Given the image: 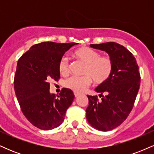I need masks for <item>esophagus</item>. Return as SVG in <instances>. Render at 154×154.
<instances>
[{
	"label": "esophagus",
	"instance_id": "34e87169",
	"mask_svg": "<svg viewBox=\"0 0 154 154\" xmlns=\"http://www.w3.org/2000/svg\"><path fill=\"white\" fill-rule=\"evenodd\" d=\"M74 94H75V97H77V96H79V95H80V93H77V92H74Z\"/></svg>",
	"mask_w": 154,
	"mask_h": 154
}]
</instances>
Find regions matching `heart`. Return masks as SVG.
Here are the masks:
<instances>
[{"label": "heart", "mask_w": 154, "mask_h": 154, "mask_svg": "<svg viewBox=\"0 0 154 154\" xmlns=\"http://www.w3.org/2000/svg\"><path fill=\"white\" fill-rule=\"evenodd\" d=\"M73 56L85 63L82 76H72L64 81V86L73 91L81 93L84 91L92 80L97 84H101L111 77L114 69L112 58L108 55L100 56V53L88 47H81L75 51ZM58 69L61 75L69 72V64L66 58L59 60Z\"/></svg>", "instance_id": "b5f03b06"}]
</instances>
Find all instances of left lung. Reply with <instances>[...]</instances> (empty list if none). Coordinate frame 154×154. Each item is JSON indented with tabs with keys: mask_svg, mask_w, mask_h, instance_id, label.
I'll use <instances>...</instances> for the list:
<instances>
[{
	"mask_svg": "<svg viewBox=\"0 0 154 154\" xmlns=\"http://www.w3.org/2000/svg\"><path fill=\"white\" fill-rule=\"evenodd\" d=\"M91 47L106 51L114 61L111 77L95 89L101 100L97 95H88L86 109L90 125L109 131L119 126L131 112L140 84L139 67L133 54L120 44L109 42L91 44Z\"/></svg>",
	"mask_w": 154,
	"mask_h": 154,
	"instance_id": "1",
	"label": "left lung"
}]
</instances>
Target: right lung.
<instances>
[{
	"instance_id": "obj_1",
	"label": "right lung",
	"mask_w": 154,
	"mask_h": 154,
	"mask_svg": "<svg viewBox=\"0 0 154 154\" xmlns=\"http://www.w3.org/2000/svg\"><path fill=\"white\" fill-rule=\"evenodd\" d=\"M76 43L43 42L32 45L19 58L14 80L17 100L28 121L40 130L59 127L75 98L72 90L51 94L50 81H58L59 60Z\"/></svg>"
}]
</instances>
